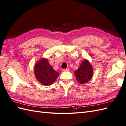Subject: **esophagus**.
I'll list each match as a JSON object with an SVG mask.
<instances>
[{"mask_svg": "<svg viewBox=\"0 0 126 126\" xmlns=\"http://www.w3.org/2000/svg\"><path fill=\"white\" fill-rule=\"evenodd\" d=\"M69 70L68 69H62V71L64 72V71H68Z\"/></svg>", "mask_w": 126, "mask_h": 126, "instance_id": "34e87169", "label": "esophagus"}]
</instances>
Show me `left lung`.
Masks as SVG:
<instances>
[{"instance_id":"8db88e82","label":"left lung","mask_w":126,"mask_h":126,"mask_svg":"<svg viewBox=\"0 0 126 126\" xmlns=\"http://www.w3.org/2000/svg\"><path fill=\"white\" fill-rule=\"evenodd\" d=\"M93 68L87 60H85L82 62L78 70L75 71V75L76 79L81 84H85L93 77Z\"/></svg>"}]
</instances>
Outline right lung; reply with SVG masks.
Returning <instances> with one entry per match:
<instances>
[{"label": "right lung", "mask_w": 126, "mask_h": 126, "mask_svg": "<svg viewBox=\"0 0 126 126\" xmlns=\"http://www.w3.org/2000/svg\"><path fill=\"white\" fill-rule=\"evenodd\" d=\"M34 71L38 81L45 86L53 84L59 75V73L53 69L46 59L38 61L34 66Z\"/></svg>", "instance_id": "add662e5"}]
</instances>
